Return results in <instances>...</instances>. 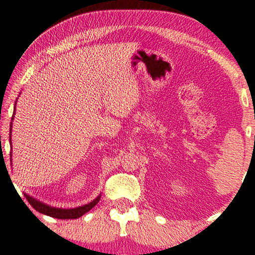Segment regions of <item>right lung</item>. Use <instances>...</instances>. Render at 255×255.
<instances>
[{"mask_svg": "<svg viewBox=\"0 0 255 255\" xmlns=\"http://www.w3.org/2000/svg\"><path fill=\"white\" fill-rule=\"evenodd\" d=\"M14 111H15V107H14ZM13 118H14V112H13V116H12V120H13ZM10 127H11L10 128V143H11L12 123H11ZM10 156H12V154H10ZM24 197H25V199L28 200L29 204L32 206V208H34L37 211H39L40 214H44V215H47V216H50V217L58 218V219H76V218H80L81 216H83L85 213H88L89 210H91L93 207L98 204L99 200H100V198H101V196L99 195L93 201L89 202V204H86L84 206L77 207V208L63 209V208H56V207L45 205L44 202L34 199V198L30 197L29 195H27V193H24Z\"/></svg>", "mask_w": 255, "mask_h": 255, "instance_id": "1", "label": "right lung"}]
</instances>
